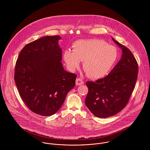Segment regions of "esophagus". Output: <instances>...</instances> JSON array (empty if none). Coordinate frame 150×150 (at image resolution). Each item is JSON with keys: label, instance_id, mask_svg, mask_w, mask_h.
Masks as SVG:
<instances>
[{"label": "esophagus", "instance_id": "obj_1", "mask_svg": "<svg viewBox=\"0 0 150 150\" xmlns=\"http://www.w3.org/2000/svg\"><path fill=\"white\" fill-rule=\"evenodd\" d=\"M84 84V81L82 79H77L76 80V84L77 86H80V85H82Z\"/></svg>", "mask_w": 150, "mask_h": 150}]
</instances>
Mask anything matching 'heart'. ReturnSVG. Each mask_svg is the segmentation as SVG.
I'll return each instance as SVG.
<instances>
[{
    "instance_id": "heart-1",
    "label": "heart",
    "mask_w": 150,
    "mask_h": 150,
    "mask_svg": "<svg viewBox=\"0 0 150 150\" xmlns=\"http://www.w3.org/2000/svg\"><path fill=\"white\" fill-rule=\"evenodd\" d=\"M73 50H66L63 58L68 69L75 71L81 61L87 74L93 79H100L110 71L118 56L117 48L102 40H78L73 45Z\"/></svg>"
}]
</instances>
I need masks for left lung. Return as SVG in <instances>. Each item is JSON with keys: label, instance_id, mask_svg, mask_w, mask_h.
I'll return each instance as SVG.
<instances>
[{"label": "left lung", "instance_id": "obj_1", "mask_svg": "<svg viewBox=\"0 0 150 150\" xmlns=\"http://www.w3.org/2000/svg\"><path fill=\"white\" fill-rule=\"evenodd\" d=\"M112 39L122 50L121 59L105 77L86 83V106L95 116L103 118L115 115L126 106L138 74V64L131 51Z\"/></svg>", "mask_w": 150, "mask_h": 150}]
</instances>
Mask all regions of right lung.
Segmentation results:
<instances>
[{"instance_id": "1", "label": "right lung", "mask_w": 150, "mask_h": 150, "mask_svg": "<svg viewBox=\"0 0 150 150\" xmlns=\"http://www.w3.org/2000/svg\"><path fill=\"white\" fill-rule=\"evenodd\" d=\"M60 36H46L26 44L16 62L14 80L22 100L42 116L55 114L76 83L77 75L66 71Z\"/></svg>"}]
</instances>
